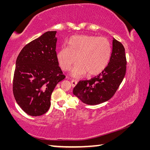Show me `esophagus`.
<instances>
[{"label": "esophagus", "instance_id": "34e87169", "mask_svg": "<svg viewBox=\"0 0 150 150\" xmlns=\"http://www.w3.org/2000/svg\"><path fill=\"white\" fill-rule=\"evenodd\" d=\"M77 81H76V80H72L71 81V85H72L73 87H75V86L77 85Z\"/></svg>", "mask_w": 150, "mask_h": 150}]
</instances>
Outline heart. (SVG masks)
I'll list each match as a JSON object with an SVG mask.
<instances>
[{
	"label": "heart",
	"mask_w": 150,
	"mask_h": 150,
	"mask_svg": "<svg viewBox=\"0 0 150 150\" xmlns=\"http://www.w3.org/2000/svg\"><path fill=\"white\" fill-rule=\"evenodd\" d=\"M111 45L108 39L94 35H75L68 40L67 47L57 52V59L63 71L72 70L74 77L87 71L90 75L99 74L108 65L111 56Z\"/></svg>",
	"instance_id": "obj_1"
}]
</instances>
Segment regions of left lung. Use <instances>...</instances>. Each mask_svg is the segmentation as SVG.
Here are the masks:
<instances>
[{"label": "left lung", "mask_w": 150, "mask_h": 150, "mask_svg": "<svg viewBox=\"0 0 150 150\" xmlns=\"http://www.w3.org/2000/svg\"><path fill=\"white\" fill-rule=\"evenodd\" d=\"M126 71L125 49L120 42L114 38L112 52L106 67L90 80L80 81L73 88V94L87 105H96L106 102L116 92Z\"/></svg>", "instance_id": "obj_1"}]
</instances>
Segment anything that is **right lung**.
Wrapping results in <instances>:
<instances>
[{
    "label": "right lung",
    "mask_w": 150,
    "mask_h": 150,
    "mask_svg": "<svg viewBox=\"0 0 150 150\" xmlns=\"http://www.w3.org/2000/svg\"><path fill=\"white\" fill-rule=\"evenodd\" d=\"M56 31H49L22 48L16 62L13 94L28 115H44L51 105L55 86L65 76L57 59Z\"/></svg>",
    "instance_id": "right-lung-1"
}]
</instances>
